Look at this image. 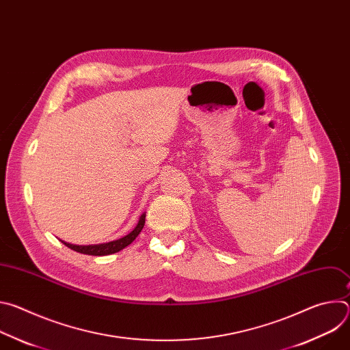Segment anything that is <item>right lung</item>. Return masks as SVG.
<instances>
[{"label": "right lung", "mask_w": 350, "mask_h": 350, "mask_svg": "<svg viewBox=\"0 0 350 350\" xmlns=\"http://www.w3.org/2000/svg\"><path fill=\"white\" fill-rule=\"evenodd\" d=\"M145 224V213L141 215L139 217V221L138 224L135 226V228L129 232L126 237L120 238V239H116V241H111V242H107V243H99V245H87V246H81V245H72V243H68V242H64L68 247L73 249V251L76 252H80V254H84V255H92V256H107V255H112V254H116L119 251H122L123 247L129 246L135 238L137 235L141 232L142 227Z\"/></svg>", "instance_id": "add662e5"}]
</instances>
